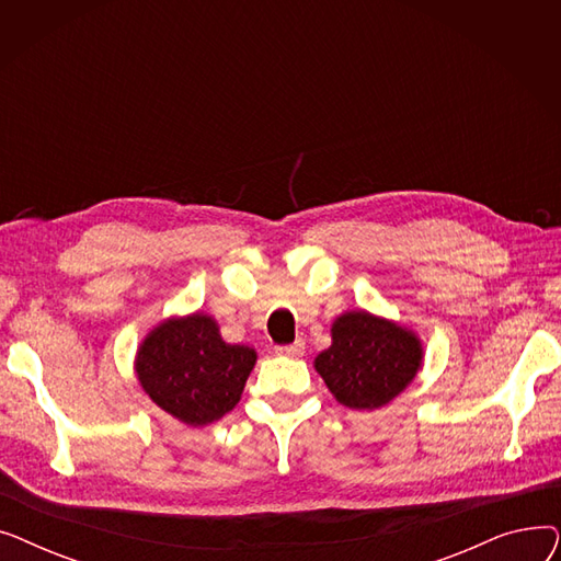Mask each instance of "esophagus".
I'll return each mask as SVG.
<instances>
[{
	"instance_id": "obj_1",
	"label": "esophagus",
	"mask_w": 561,
	"mask_h": 561,
	"mask_svg": "<svg viewBox=\"0 0 561 561\" xmlns=\"http://www.w3.org/2000/svg\"><path fill=\"white\" fill-rule=\"evenodd\" d=\"M275 352L279 357H290V359H298L305 355V341H296L290 345H277Z\"/></svg>"
}]
</instances>
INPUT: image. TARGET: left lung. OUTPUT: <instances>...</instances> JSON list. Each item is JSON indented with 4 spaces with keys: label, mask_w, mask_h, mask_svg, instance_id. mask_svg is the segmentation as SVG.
Returning <instances> with one entry per match:
<instances>
[{
    "label": "left lung",
    "mask_w": 561,
    "mask_h": 561,
    "mask_svg": "<svg viewBox=\"0 0 561 561\" xmlns=\"http://www.w3.org/2000/svg\"><path fill=\"white\" fill-rule=\"evenodd\" d=\"M423 364L421 339L368 311H347L332 325V345L313 366L350 409H377L402 393Z\"/></svg>",
    "instance_id": "obj_1"
}]
</instances>
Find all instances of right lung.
Listing matches in <instances>:
<instances>
[{"label": "right lung", "mask_w": 561, "mask_h": 561, "mask_svg": "<svg viewBox=\"0 0 561 561\" xmlns=\"http://www.w3.org/2000/svg\"><path fill=\"white\" fill-rule=\"evenodd\" d=\"M256 364L248 345L225 343L206 313L168 318L138 347L142 391L176 421L193 427L222 419L241 400Z\"/></svg>", "instance_id": "add662e5"}]
</instances>
